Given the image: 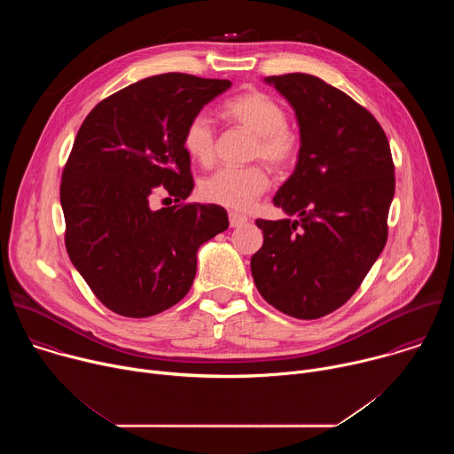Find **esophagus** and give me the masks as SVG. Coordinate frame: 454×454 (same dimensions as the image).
Segmentation results:
<instances>
[{"instance_id": "1", "label": "esophagus", "mask_w": 454, "mask_h": 454, "mask_svg": "<svg viewBox=\"0 0 454 454\" xmlns=\"http://www.w3.org/2000/svg\"><path fill=\"white\" fill-rule=\"evenodd\" d=\"M247 223V217L242 215V214H237V212H230V226L231 228H240L242 224Z\"/></svg>"}]
</instances>
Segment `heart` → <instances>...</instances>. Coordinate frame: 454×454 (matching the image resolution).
<instances>
[{"label": "heart", "mask_w": 454, "mask_h": 454, "mask_svg": "<svg viewBox=\"0 0 454 454\" xmlns=\"http://www.w3.org/2000/svg\"><path fill=\"white\" fill-rule=\"evenodd\" d=\"M223 113L244 125L256 137L253 154L277 168L289 167L300 149L298 135L289 129L286 109L262 91H246L230 98ZM183 149L201 165H208L215 153V131L207 113L193 114L183 131ZM270 186V176L261 165L221 167L201 181L203 198L210 203L246 210Z\"/></svg>", "instance_id": "b5f03b06"}]
</instances>
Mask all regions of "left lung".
Listing matches in <instances>:
<instances>
[{"label":"left lung","instance_id":"left-lung-1","mask_svg":"<svg viewBox=\"0 0 454 454\" xmlns=\"http://www.w3.org/2000/svg\"><path fill=\"white\" fill-rule=\"evenodd\" d=\"M264 82L291 104L300 127L296 167L273 198L298 219H256L264 244L251 275L270 305L316 319L357 291L386 244L392 151L372 113L325 81L287 74Z\"/></svg>","mask_w":454,"mask_h":454}]
</instances>
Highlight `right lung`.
<instances>
[{
	"mask_svg": "<svg viewBox=\"0 0 454 454\" xmlns=\"http://www.w3.org/2000/svg\"><path fill=\"white\" fill-rule=\"evenodd\" d=\"M230 81L163 74L97 104L62 172L70 261L95 296L127 317L160 314L190 291L198 249L228 228L219 205L154 210L156 193L184 201L193 188L183 149L188 120Z\"/></svg>",
	"mask_w": 454,
	"mask_h": 454,
	"instance_id": "obj_1",
	"label": "right lung"
}]
</instances>
